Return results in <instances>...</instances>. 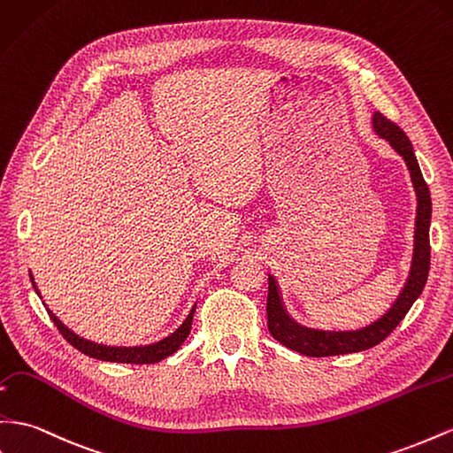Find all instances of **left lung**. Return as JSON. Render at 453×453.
Segmentation results:
<instances>
[{
	"mask_svg": "<svg viewBox=\"0 0 453 453\" xmlns=\"http://www.w3.org/2000/svg\"><path fill=\"white\" fill-rule=\"evenodd\" d=\"M373 127L379 135L393 144V149L404 157L413 180L415 194H418V217H415V250H413L411 271L404 289H402L393 307L379 318L377 322L360 327L357 332H318V329H309L296 324L284 309L276 280L273 276H268V299H266L268 332H271V335L276 341H280L284 347L301 354H307V357H314V358L335 357V354L360 352L379 345L402 322V318L408 314L413 301L421 296L426 276H429V266H431L429 187H426V182L423 179L418 157L413 154V146L406 137V133L381 112L373 114Z\"/></svg>",
	"mask_w": 453,
	"mask_h": 453,
	"instance_id": "1",
	"label": "left lung"
}]
</instances>
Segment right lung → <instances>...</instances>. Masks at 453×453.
<instances>
[{
    "label": "right lung",
    "mask_w": 453,
    "mask_h": 453,
    "mask_svg": "<svg viewBox=\"0 0 453 453\" xmlns=\"http://www.w3.org/2000/svg\"><path fill=\"white\" fill-rule=\"evenodd\" d=\"M32 284H34V278H32ZM34 289H35V286H34ZM194 311H196V309H192V312L188 314L185 324H182L175 334H171L169 337L160 341V343H154V345H149V347H133V349L103 347V345H96V343H89V341H85V339L78 337L74 332H70V329L63 322H60L51 311H47V312H49V316H51V320L57 326L60 335H63L72 347L78 349L83 354H88V357H91V358L104 360V362H121V364H156V362H160V360L171 357V354L177 352L179 347L185 343V339L188 337L190 327H192Z\"/></svg>",
    "instance_id": "add662e5"
}]
</instances>
